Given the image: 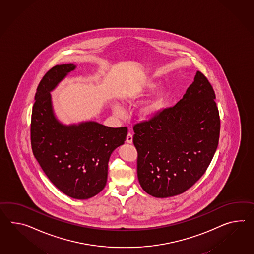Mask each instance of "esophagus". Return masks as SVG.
<instances>
[{"label": "esophagus", "instance_id": "1", "mask_svg": "<svg viewBox=\"0 0 254 254\" xmlns=\"http://www.w3.org/2000/svg\"><path fill=\"white\" fill-rule=\"evenodd\" d=\"M127 143H128V144H132L133 143V135L131 134V133H128L127 134Z\"/></svg>", "mask_w": 254, "mask_h": 254}]
</instances>
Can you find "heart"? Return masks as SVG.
Returning <instances> with one entry per match:
<instances>
[{
	"mask_svg": "<svg viewBox=\"0 0 254 254\" xmlns=\"http://www.w3.org/2000/svg\"><path fill=\"white\" fill-rule=\"evenodd\" d=\"M156 84L153 81H144L135 84L128 89L125 90L120 94V99L127 105H135L138 103L143 97H145L149 92L154 90ZM169 93L165 88L157 89L152 95L139 108V117L141 119L151 118L155 113L159 111L167 101ZM114 112L117 115H122V109L120 106L115 105Z\"/></svg>",
	"mask_w": 254,
	"mask_h": 254,
	"instance_id": "heart-1",
	"label": "heart"
}]
</instances>
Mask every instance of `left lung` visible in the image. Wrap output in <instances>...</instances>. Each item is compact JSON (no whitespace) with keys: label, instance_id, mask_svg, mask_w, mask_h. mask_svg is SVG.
I'll return each mask as SVG.
<instances>
[{"label":"left lung","instance_id":"left-lung-1","mask_svg":"<svg viewBox=\"0 0 254 254\" xmlns=\"http://www.w3.org/2000/svg\"><path fill=\"white\" fill-rule=\"evenodd\" d=\"M214 89L202 72L184 97L134 126L137 178L150 195L166 198L192 187L217 150L220 118Z\"/></svg>","mask_w":254,"mask_h":254}]
</instances>
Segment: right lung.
I'll return each instance as SVG.
<instances>
[{
    "label": "right lung",
    "instance_id": "1",
    "mask_svg": "<svg viewBox=\"0 0 254 254\" xmlns=\"http://www.w3.org/2000/svg\"><path fill=\"white\" fill-rule=\"evenodd\" d=\"M76 66L57 65L37 86L31 117L33 154L50 182L63 193L88 199L106 185L112 152L123 145L127 128L89 121L65 126L55 118L50 92Z\"/></svg>",
    "mask_w": 254,
    "mask_h": 254
}]
</instances>
